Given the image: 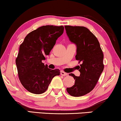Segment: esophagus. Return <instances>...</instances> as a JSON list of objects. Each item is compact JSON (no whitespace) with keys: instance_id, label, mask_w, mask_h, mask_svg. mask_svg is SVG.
Listing matches in <instances>:
<instances>
[{"instance_id":"obj_1","label":"esophagus","mask_w":121,"mask_h":121,"mask_svg":"<svg viewBox=\"0 0 121 121\" xmlns=\"http://www.w3.org/2000/svg\"><path fill=\"white\" fill-rule=\"evenodd\" d=\"M61 75L62 76H66V75H68V74H67L66 73H65V72L61 71Z\"/></svg>"}]
</instances>
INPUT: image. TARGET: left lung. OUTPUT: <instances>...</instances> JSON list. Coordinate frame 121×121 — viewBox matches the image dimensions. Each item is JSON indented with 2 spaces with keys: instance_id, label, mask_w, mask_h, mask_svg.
I'll return each instance as SVG.
<instances>
[{
  "instance_id": "8db88e82",
  "label": "left lung",
  "mask_w": 121,
  "mask_h": 121,
  "mask_svg": "<svg viewBox=\"0 0 121 121\" xmlns=\"http://www.w3.org/2000/svg\"><path fill=\"white\" fill-rule=\"evenodd\" d=\"M69 40L76 46L75 59L82 62L76 76L69 74L75 80L73 86L66 88L70 95L81 97L92 91L103 71V53L98 39L85 27L65 26Z\"/></svg>"
}]
</instances>
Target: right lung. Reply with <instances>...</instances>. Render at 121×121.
I'll list each match as a JSON object with an SVG mask.
<instances>
[{"label":"right lung","mask_w":121,"mask_h":121,"mask_svg":"<svg viewBox=\"0 0 121 121\" xmlns=\"http://www.w3.org/2000/svg\"><path fill=\"white\" fill-rule=\"evenodd\" d=\"M64 30L62 26H43L28 33L20 45L16 60L18 76L30 92L36 94L45 92L53 78L60 74L59 69H48L42 61L50 54Z\"/></svg>","instance_id":"add662e5"}]
</instances>
